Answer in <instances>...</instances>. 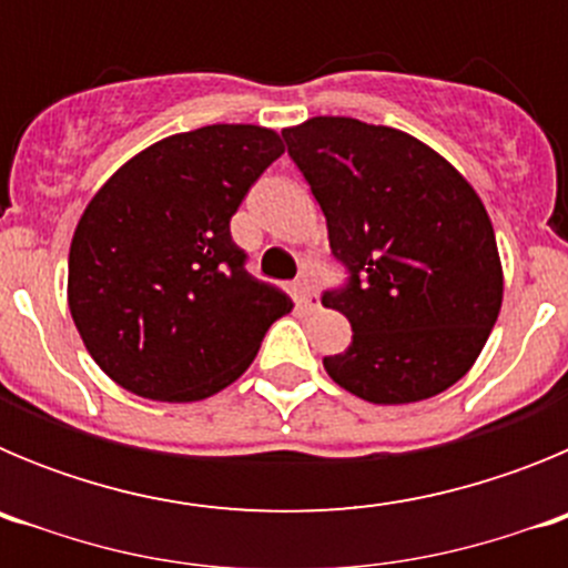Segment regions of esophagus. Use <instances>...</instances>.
Here are the masks:
<instances>
[{
    "instance_id": "esophagus-1",
    "label": "esophagus",
    "mask_w": 568,
    "mask_h": 568,
    "mask_svg": "<svg viewBox=\"0 0 568 568\" xmlns=\"http://www.w3.org/2000/svg\"><path fill=\"white\" fill-rule=\"evenodd\" d=\"M293 293H295V301H298L301 310H313L315 290H313V281H310L307 275H298V278H295Z\"/></svg>"
}]
</instances>
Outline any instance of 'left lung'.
<instances>
[{
  "instance_id": "left-lung-1",
  "label": "left lung",
  "mask_w": 568,
  "mask_h": 568,
  "mask_svg": "<svg viewBox=\"0 0 568 568\" xmlns=\"http://www.w3.org/2000/svg\"><path fill=\"white\" fill-rule=\"evenodd\" d=\"M346 270L321 295L353 324L324 369L369 404H413L469 373L504 298L486 207L453 164L413 135L344 115L284 130Z\"/></svg>"
}]
</instances>
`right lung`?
I'll list each match as a JSON object with an SVG mask.
<instances>
[{
	"mask_svg": "<svg viewBox=\"0 0 568 568\" xmlns=\"http://www.w3.org/2000/svg\"><path fill=\"white\" fill-rule=\"evenodd\" d=\"M281 139L210 124L142 150L93 195L70 241L68 304L88 353L128 393L202 400L233 384L287 293L247 273L230 219Z\"/></svg>",
	"mask_w": 568,
	"mask_h": 568,
	"instance_id": "add662e5",
	"label": "right lung"
}]
</instances>
